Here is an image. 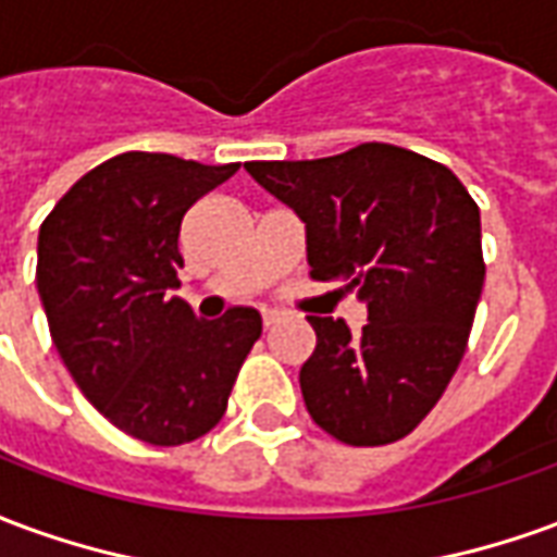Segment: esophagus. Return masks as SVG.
<instances>
[{
	"mask_svg": "<svg viewBox=\"0 0 557 557\" xmlns=\"http://www.w3.org/2000/svg\"><path fill=\"white\" fill-rule=\"evenodd\" d=\"M277 322H280V313H274V310H265V313H262V327H265V331H271Z\"/></svg>",
	"mask_w": 557,
	"mask_h": 557,
	"instance_id": "obj_1",
	"label": "esophagus"
}]
</instances>
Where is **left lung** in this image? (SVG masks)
Masks as SVG:
<instances>
[{"instance_id":"obj_1","label":"left lung","mask_w":557,"mask_h":557,"mask_svg":"<svg viewBox=\"0 0 557 557\" xmlns=\"http://www.w3.org/2000/svg\"><path fill=\"white\" fill-rule=\"evenodd\" d=\"M244 170L307 226L313 280H339L367 325L307 315L310 418L351 447L399 442L450 385L483 292L480 208L454 172L409 148L363 143L319 160Z\"/></svg>"}]
</instances>
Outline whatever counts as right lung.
I'll use <instances>...</instances> for the list:
<instances>
[{
    "label": "right lung",
    "mask_w": 557,
    "mask_h": 557,
    "mask_svg": "<svg viewBox=\"0 0 557 557\" xmlns=\"http://www.w3.org/2000/svg\"><path fill=\"white\" fill-rule=\"evenodd\" d=\"M238 163L125 151L86 172L38 232V295L67 373L139 442L175 447L214 430L262 334L253 307L206 322L178 289L187 208Z\"/></svg>",
    "instance_id": "1"
}]
</instances>
